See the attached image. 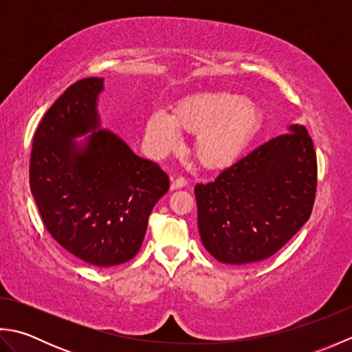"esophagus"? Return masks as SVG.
I'll return each instance as SVG.
<instances>
[{"instance_id":"obj_1","label":"esophagus","mask_w":352,"mask_h":352,"mask_svg":"<svg viewBox=\"0 0 352 352\" xmlns=\"http://www.w3.org/2000/svg\"><path fill=\"white\" fill-rule=\"evenodd\" d=\"M189 184V182H188V178H184V177H178V178H175L174 182H172V184H170V189L172 190H175V189H182V188H186V186Z\"/></svg>"}]
</instances>
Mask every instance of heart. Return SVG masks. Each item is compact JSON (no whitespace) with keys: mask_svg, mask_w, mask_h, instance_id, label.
Wrapping results in <instances>:
<instances>
[{"mask_svg":"<svg viewBox=\"0 0 352 352\" xmlns=\"http://www.w3.org/2000/svg\"><path fill=\"white\" fill-rule=\"evenodd\" d=\"M258 126V110L243 95L210 92L180 102L174 118L163 110L148 116L145 136L155 153L180 144L178 129L197 134L195 154L206 168L230 166L250 145Z\"/></svg>","mask_w":352,"mask_h":352,"instance_id":"heart-1","label":"heart"}]
</instances>
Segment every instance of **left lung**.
Instances as JSON below:
<instances>
[{"instance_id": "obj_1", "label": "left lung", "mask_w": 352, "mask_h": 352, "mask_svg": "<svg viewBox=\"0 0 352 352\" xmlns=\"http://www.w3.org/2000/svg\"><path fill=\"white\" fill-rule=\"evenodd\" d=\"M316 186L313 140L304 125H290L214 182L195 186L201 241L222 263L271 257L309 221Z\"/></svg>"}]
</instances>
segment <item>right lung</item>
<instances>
[{
  "mask_svg": "<svg viewBox=\"0 0 352 352\" xmlns=\"http://www.w3.org/2000/svg\"><path fill=\"white\" fill-rule=\"evenodd\" d=\"M102 83L78 80L45 113L33 138L30 189L54 241L86 263L109 267L139 252L169 177L116 134L100 130ZM86 132L93 134L85 144L73 140Z\"/></svg>",
  "mask_w": 352,
  "mask_h": 352,
  "instance_id": "1",
  "label": "right lung"
}]
</instances>
